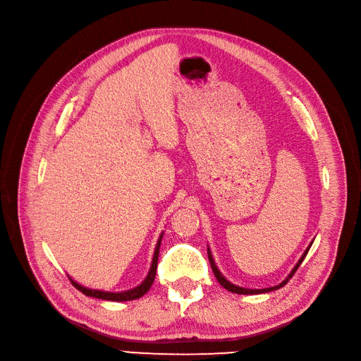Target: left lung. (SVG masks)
Listing matches in <instances>:
<instances>
[{
  "instance_id": "1",
  "label": "left lung",
  "mask_w": 361,
  "mask_h": 361,
  "mask_svg": "<svg viewBox=\"0 0 361 361\" xmlns=\"http://www.w3.org/2000/svg\"><path fill=\"white\" fill-rule=\"evenodd\" d=\"M310 245H312V243H310ZM310 245L309 247L306 249V252L302 253V256L300 257V260L297 262V264L294 267V269L291 271V274L283 279L279 286H275V287H269V288H262V290H250V288H241V287H237V286H234V283H231L230 281H226L224 276H222V274L219 272V269L216 268V264H215V262H214V257H212V253H211V250L207 249V257H209V262H211V268H212V272H214V275H215V278L218 279V282L221 283V286L225 288V290H228V291H231V293H235V294H262V293H269V291H275V290H278V288H281V287H283L286 286V283L293 278V275L295 274V271L298 269V267L301 264V262L305 260V257H306V255L309 253V249H310Z\"/></svg>"
}]
</instances>
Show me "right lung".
Masks as SVG:
<instances>
[{"label": "right lung", "instance_id": "obj_1", "mask_svg": "<svg viewBox=\"0 0 361 361\" xmlns=\"http://www.w3.org/2000/svg\"><path fill=\"white\" fill-rule=\"evenodd\" d=\"M161 241H162V234L158 240V244L155 247V253H154V260H152V267H150V271L146 276V279L140 283V286H137L136 288L133 290H128V291H123V293H108V291H99V290H90V288H86V287H82L80 283L74 282L71 278V283L73 286L78 288L79 291H82L85 295H89V297H94V298H101V300H109V301H130V300H136V298H140L142 295H145L149 288L152 287V283H154L155 281V275H157V267H158V256H159V247H161Z\"/></svg>", "mask_w": 361, "mask_h": 361}]
</instances>
